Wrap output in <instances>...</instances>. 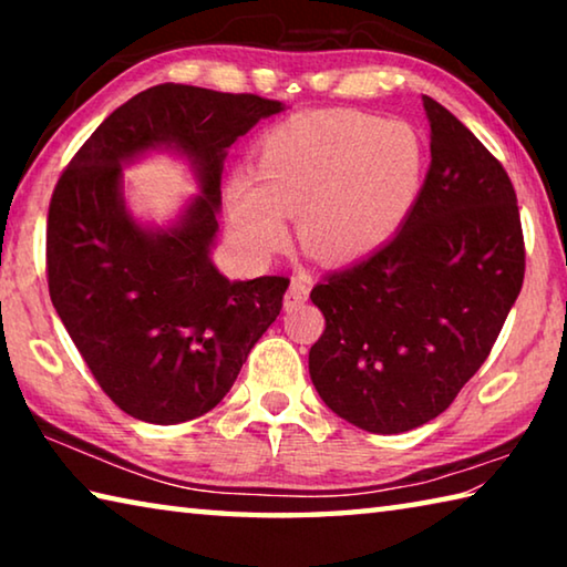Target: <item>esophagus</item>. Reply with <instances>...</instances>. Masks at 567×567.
<instances>
[{"label": "esophagus", "mask_w": 567, "mask_h": 567, "mask_svg": "<svg viewBox=\"0 0 567 567\" xmlns=\"http://www.w3.org/2000/svg\"><path fill=\"white\" fill-rule=\"evenodd\" d=\"M307 297H310V282H307L305 277H292L290 290L285 292V307H287V310H297V307L307 302Z\"/></svg>", "instance_id": "1"}]
</instances>
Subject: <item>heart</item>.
<instances>
[{"instance_id":"obj_1","label":"heart","mask_w":567,"mask_h":567,"mask_svg":"<svg viewBox=\"0 0 567 567\" xmlns=\"http://www.w3.org/2000/svg\"><path fill=\"white\" fill-rule=\"evenodd\" d=\"M422 134L402 120L364 112H307L275 124L255 145V175L227 182V213L255 255L300 235L324 262L375 252L405 223L425 177Z\"/></svg>"}]
</instances>
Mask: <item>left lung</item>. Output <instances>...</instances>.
<instances>
[{
    "mask_svg": "<svg viewBox=\"0 0 567 567\" xmlns=\"http://www.w3.org/2000/svg\"><path fill=\"white\" fill-rule=\"evenodd\" d=\"M430 162L400 233L312 287L324 332L310 378L332 412L395 435L445 412L487 360L525 277L520 209L501 159L425 97Z\"/></svg>",
    "mask_w": 567,
    "mask_h": 567,
    "instance_id": "1",
    "label": "left lung"
}]
</instances>
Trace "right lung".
I'll list each match as a JSON object with an SVG mask.
<instances>
[{
    "mask_svg": "<svg viewBox=\"0 0 567 567\" xmlns=\"http://www.w3.org/2000/svg\"><path fill=\"white\" fill-rule=\"evenodd\" d=\"M282 110L260 94L157 84L114 110L56 179L47 285L92 378L127 415L175 425L223 400L290 280L229 282L209 262L225 150ZM157 144L196 162L204 197L167 234L123 213L118 162Z\"/></svg>",
    "mask_w": 567,
    "mask_h": 567,
    "instance_id": "right-lung-1",
    "label": "right lung"
}]
</instances>
